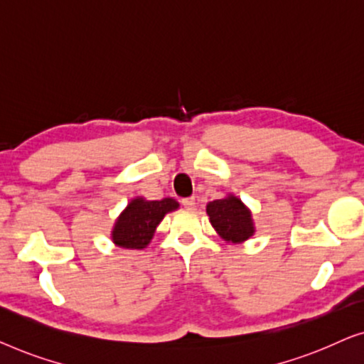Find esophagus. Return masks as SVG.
Segmentation results:
<instances>
[{
  "mask_svg": "<svg viewBox=\"0 0 364 364\" xmlns=\"http://www.w3.org/2000/svg\"><path fill=\"white\" fill-rule=\"evenodd\" d=\"M181 204L184 208H188V209H191V208H194V198H184V199H181Z\"/></svg>",
  "mask_w": 364,
  "mask_h": 364,
  "instance_id": "34e87169",
  "label": "esophagus"
}]
</instances>
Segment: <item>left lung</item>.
<instances>
[{
	"label": "left lung",
	"mask_w": 364,
	"mask_h": 364,
	"mask_svg": "<svg viewBox=\"0 0 364 364\" xmlns=\"http://www.w3.org/2000/svg\"><path fill=\"white\" fill-rule=\"evenodd\" d=\"M206 213L213 228L229 242H244L254 232L252 216L237 198L216 199L208 204Z\"/></svg>",
	"instance_id": "left-lung-1"
}]
</instances>
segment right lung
Wrapping results in <instances>:
<instances>
[{"label": "right lung", "instance_id": "right-lung-1", "mask_svg": "<svg viewBox=\"0 0 364 364\" xmlns=\"http://www.w3.org/2000/svg\"><path fill=\"white\" fill-rule=\"evenodd\" d=\"M176 208L178 203L171 198H165L161 201L133 199L115 223L112 239L117 245L125 249L146 247L165 214L175 211Z\"/></svg>", "mask_w": 364, "mask_h": 364}]
</instances>
